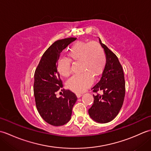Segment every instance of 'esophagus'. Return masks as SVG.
Returning a JSON list of instances; mask_svg holds the SVG:
<instances>
[{"mask_svg": "<svg viewBox=\"0 0 151 151\" xmlns=\"http://www.w3.org/2000/svg\"><path fill=\"white\" fill-rule=\"evenodd\" d=\"M76 97H77V98H81L82 97V95L80 94V93H76Z\"/></svg>", "mask_w": 151, "mask_h": 151, "instance_id": "obj_1", "label": "esophagus"}]
</instances>
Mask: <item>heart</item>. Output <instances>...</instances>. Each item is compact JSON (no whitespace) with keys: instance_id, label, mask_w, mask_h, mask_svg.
I'll list each match as a JSON object with an SVG mask.
<instances>
[{"instance_id":"b5f03b06","label":"heart","mask_w":151,"mask_h":151,"mask_svg":"<svg viewBox=\"0 0 151 151\" xmlns=\"http://www.w3.org/2000/svg\"><path fill=\"white\" fill-rule=\"evenodd\" d=\"M70 60L81 63V75L74 76L67 82V86L75 93L84 92L90 87L94 78L101 75L104 69L106 56L101 45L97 42L78 41L70 47L67 53ZM57 70L63 77H68L70 73V62L60 58L57 62Z\"/></svg>"}]
</instances>
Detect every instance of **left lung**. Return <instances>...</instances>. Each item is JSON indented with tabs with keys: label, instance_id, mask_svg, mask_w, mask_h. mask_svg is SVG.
<instances>
[{
	"label": "left lung",
	"instance_id": "obj_1",
	"mask_svg": "<svg viewBox=\"0 0 151 151\" xmlns=\"http://www.w3.org/2000/svg\"><path fill=\"white\" fill-rule=\"evenodd\" d=\"M100 43L106 56V65L99 81L91 89L102 91L103 95H93L94 102L89 109V116L99 123H107L117 116L123 106L125 95L123 70L116 55Z\"/></svg>",
	"mask_w": 151,
	"mask_h": 151
}]
</instances>
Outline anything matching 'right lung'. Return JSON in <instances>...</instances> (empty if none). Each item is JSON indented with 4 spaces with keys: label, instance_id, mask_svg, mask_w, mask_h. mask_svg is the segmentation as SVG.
Listing matches in <instances>:
<instances>
[{
    "label": "right lung",
    "instance_id": "obj_1",
    "mask_svg": "<svg viewBox=\"0 0 151 151\" xmlns=\"http://www.w3.org/2000/svg\"><path fill=\"white\" fill-rule=\"evenodd\" d=\"M76 40L69 37L55 41L44 52L35 71L34 93L37 110L43 120L52 126L68 123L77 100L75 93L69 90L62 89V97L58 98L56 95L63 87L57 62L62 50Z\"/></svg>",
    "mask_w": 151,
    "mask_h": 151
}]
</instances>
